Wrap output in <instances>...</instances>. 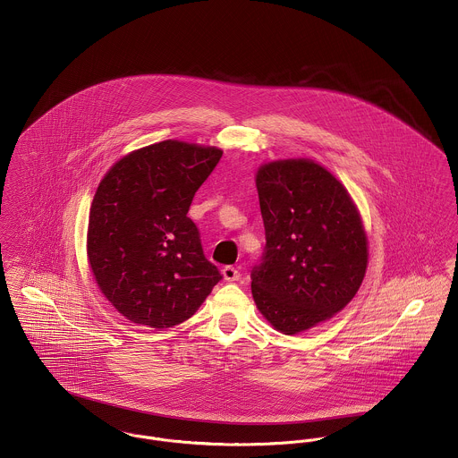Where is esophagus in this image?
Returning a JSON list of instances; mask_svg holds the SVG:
<instances>
[{
	"mask_svg": "<svg viewBox=\"0 0 458 458\" xmlns=\"http://www.w3.org/2000/svg\"><path fill=\"white\" fill-rule=\"evenodd\" d=\"M223 276L226 282H237L240 278L239 267L235 266H225L223 267Z\"/></svg>",
	"mask_w": 458,
	"mask_h": 458,
	"instance_id": "esophagus-1",
	"label": "esophagus"
}]
</instances>
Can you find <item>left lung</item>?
<instances>
[{
	"instance_id": "1",
	"label": "left lung",
	"mask_w": 458,
	"mask_h": 458,
	"mask_svg": "<svg viewBox=\"0 0 458 458\" xmlns=\"http://www.w3.org/2000/svg\"><path fill=\"white\" fill-rule=\"evenodd\" d=\"M266 245L252 297L284 335L333 318L368 267V237L347 189L310 159L273 161L256 176Z\"/></svg>"
}]
</instances>
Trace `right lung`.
Listing matches in <instances>:
<instances>
[{"label":"right lung","mask_w":458,"mask_h":458,"mask_svg":"<svg viewBox=\"0 0 458 458\" xmlns=\"http://www.w3.org/2000/svg\"><path fill=\"white\" fill-rule=\"evenodd\" d=\"M223 151L163 140L122 157L101 180L89 215L96 284L131 323L187 321L223 278L187 216Z\"/></svg>","instance_id":"obj_1"}]
</instances>
